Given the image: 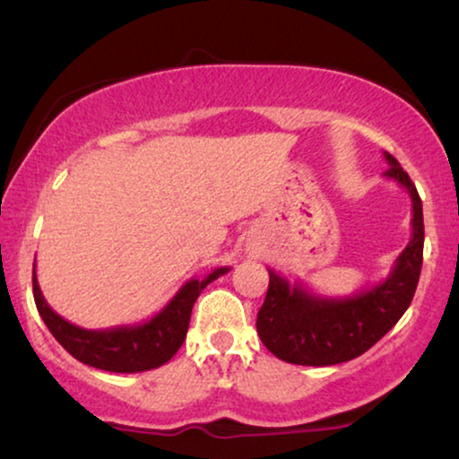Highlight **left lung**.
Returning a JSON list of instances; mask_svg holds the SVG:
<instances>
[{"mask_svg": "<svg viewBox=\"0 0 459 459\" xmlns=\"http://www.w3.org/2000/svg\"><path fill=\"white\" fill-rule=\"evenodd\" d=\"M384 177L405 187L412 200V237L391 273L367 291L328 298L291 284L270 272L265 302L256 315V332L273 356L291 365L328 367L365 354L402 319L412 302L423 265V204L408 172L391 152H384Z\"/></svg>", "mask_w": 459, "mask_h": 459, "instance_id": "obj_1", "label": "left lung"}]
</instances>
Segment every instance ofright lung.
I'll return each mask as SVG.
<instances>
[{"label":"right lung","mask_w":459,"mask_h":459,"mask_svg":"<svg viewBox=\"0 0 459 459\" xmlns=\"http://www.w3.org/2000/svg\"><path fill=\"white\" fill-rule=\"evenodd\" d=\"M229 270L230 267H215L207 276L187 281L178 289L177 296L144 324L116 325V328L105 330L79 328L60 317L47 304L43 291H40L39 281H36V261L31 287H34L36 308H39L45 325L73 358L88 367L101 368V371L140 373L166 365L177 354L178 347L186 341L189 317H192L194 302L198 299L200 291Z\"/></svg>","instance_id":"right-lung-1"}]
</instances>
